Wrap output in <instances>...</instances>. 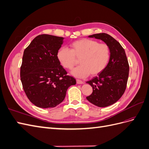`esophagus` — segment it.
<instances>
[{"mask_svg":"<svg viewBox=\"0 0 149 149\" xmlns=\"http://www.w3.org/2000/svg\"><path fill=\"white\" fill-rule=\"evenodd\" d=\"M76 83L78 84H82L84 83L83 81H82L81 80H79V79H76Z\"/></svg>","mask_w":149,"mask_h":149,"instance_id":"obj_1","label":"esophagus"}]
</instances>
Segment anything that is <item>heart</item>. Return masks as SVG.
Masks as SVG:
<instances>
[{"label": "heart", "mask_w": 149, "mask_h": 149, "mask_svg": "<svg viewBox=\"0 0 149 149\" xmlns=\"http://www.w3.org/2000/svg\"><path fill=\"white\" fill-rule=\"evenodd\" d=\"M71 49L61 47L58 50L57 58L66 69L71 70L79 61V66L71 71L76 78H83L96 76L106 69L111 58V50L106 44L100 43L96 40L81 38L71 44Z\"/></svg>", "instance_id": "heart-1"}]
</instances>
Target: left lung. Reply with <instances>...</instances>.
Listing matches in <instances>:
<instances>
[{
    "instance_id": "8db88e82",
    "label": "left lung",
    "mask_w": 149,
    "mask_h": 149,
    "mask_svg": "<svg viewBox=\"0 0 149 149\" xmlns=\"http://www.w3.org/2000/svg\"><path fill=\"white\" fill-rule=\"evenodd\" d=\"M88 37L101 40L110 48L111 58L106 69L86 82L93 88L87 100L98 107H107L118 101L125 91L129 77L128 60L124 49L111 35L101 33Z\"/></svg>"
}]
</instances>
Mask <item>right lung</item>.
Listing matches in <instances>:
<instances>
[{
  "label": "right lung",
  "mask_w": 149,
  "mask_h": 149,
  "mask_svg": "<svg viewBox=\"0 0 149 149\" xmlns=\"http://www.w3.org/2000/svg\"><path fill=\"white\" fill-rule=\"evenodd\" d=\"M63 40L40 35L24 50L20 79L29 100L38 107H55L64 100L68 88L76 83L58 60L57 52Z\"/></svg>",
  "instance_id": "add662e5"
}]
</instances>
